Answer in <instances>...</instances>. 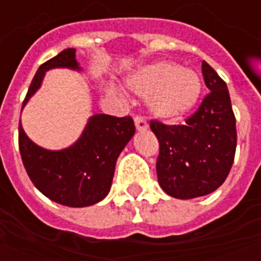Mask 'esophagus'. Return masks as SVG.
<instances>
[{"instance_id": "1", "label": "esophagus", "mask_w": 261, "mask_h": 261, "mask_svg": "<svg viewBox=\"0 0 261 261\" xmlns=\"http://www.w3.org/2000/svg\"><path fill=\"white\" fill-rule=\"evenodd\" d=\"M134 123H136V127L138 131H144L148 128L147 120L144 119L142 116H136V117H134Z\"/></svg>"}]
</instances>
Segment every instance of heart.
Masks as SVG:
<instances>
[{"label":"heart","mask_w":261,"mask_h":261,"mask_svg":"<svg viewBox=\"0 0 261 261\" xmlns=\"http://www.w3.org/2000/svg\"><path fill=\"white\" fill-rule=\"evenodd\" d=\"M131 91L148 97L149 109L161 119H179L190 112L198 100L201 81L192 69L170 61H159L130 76Z\"/></svg>","instance_id":"heart-1"}]
</instances>
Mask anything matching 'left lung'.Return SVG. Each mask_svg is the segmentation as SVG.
Here are the masks:
<instances>
[{
	"label": "left lung",
	"mask_w": 261,
	"mask_h": 261,
	"mask_svg": "<svg viewBox=\"0 0 261 261\" xmlns=\"http://www.w3.org/2000/svg\"><path fill=\"white\" fill-rule=\"evenodd\" d=\"M201 71L210 92L186 123H149L159 142V185L166 194L180 200L215 192L235 159L236 120L226 84L205 61Z\"/></svg>",
	"instance_id": "1"
}]
</instances>
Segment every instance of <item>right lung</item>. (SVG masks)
Returning a JSON list of instances; mask_svg holds the SVG:
<instances>
[{
	"instance_id": "right-lung-1",
	"label": "right lung",
	"mask_w": 261,
	"mask_h": 261,
	"mask_svg": "<svg viewBox=\"0 0 261 261\" xmlns=\"http://www.w3.org/2000/svg\"><path fill=\"white\" fill-rule=\"evenodd\" d=\"M80 69L75 48H65L43 63L33 76L22 108L39 89L43 75L50 68ZM136 133L130 116H92L84 134L72 147L47 151L32 142L19 121V151L32 183L50 200L67 207H88L108 196L116 161Z\"/></svg>"
}]
</instances>
